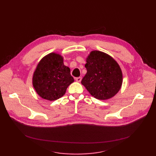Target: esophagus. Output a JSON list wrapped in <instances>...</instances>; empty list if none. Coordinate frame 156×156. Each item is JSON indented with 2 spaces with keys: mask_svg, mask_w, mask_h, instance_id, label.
<instances>
[{
  "mask_svg": "<svg viewBox=\"0 0 156 156\" xmlns=\"http://www.w3.org/2000/svg\"><path fill=\"white\" fill-rule=\"evenodd\" d=\"M75 80H76L77 82H80L81 80V77H77V78H76Z\"/></svg>",
  "mask_w": 156,
  "mask_h": 156,
  "instance_id": "obj_1",
  "label": "esophagus"
}]
</instances>
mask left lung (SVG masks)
<instances>
[{"mask_svg":"<svg viewBox=\"0 0 156 156\" xmlns=\"http://www.w3.org/2000/svg\"><path fill=\"white\" fill-rule=\"evenodd\" d=\"M87 73L81 83L95 99L106 100L115 95L121 87L122 74L118 63L108 54L90 52L86 59Z\"/></svg>","mask_w":156,"mask_h":156,"instance_id":"left-lung-1","label":"left lung"}]
</instances>
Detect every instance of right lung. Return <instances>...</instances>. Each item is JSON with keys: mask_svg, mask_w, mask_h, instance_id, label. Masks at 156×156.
Returning a JSON list of instances; mask_svg holds the SVG:
<instances>
[{"mask_svg": "<svg viewBox=\"0 0 156 156\" xmlns=\"http://www.w3.org/2000/svg\"><path fill=\"white\" fill-rule=\"evenodd\" d=\"M73 81L69 68L64 64L63 57L55 52L47 54L40 61L32 78L38 95L50 101L62 97Z\"/></svg>", "mask_w": 156, "mask_h": 156, "instance_id": "obj_1", "label": "right lung"}]
</instances>
